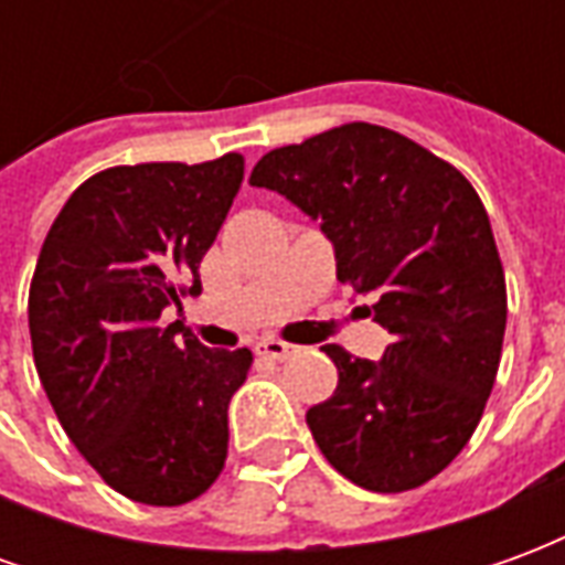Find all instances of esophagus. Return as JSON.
<instances>
[{"label":"esophagus","mask_w":565,"mask_h":565,"mask_svg":"<svg viewBox=\"0 0 565 565\" xmlns=\"http://www.w3.org/2000/svg\"><path fill=\"white\" fill-rule=\"evenodd\" d=\"M299 348L296 344H287L281 339H263L257 342V354L269 356V360H287V356H294Z\"/></svg>","instance_id":"obj_1"}]
</instances>
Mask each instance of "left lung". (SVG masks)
Here are the masks:
<instances>
[{"label":"left lung","mask_w":565,"mask_h":565,"mask_svg":"<svg viewBox=\"0 0 565 565\" xmlns=\"http://www.w3.org/2000/svg\"><path fill=\"white\" fill-rule=\"evenodd\" d=\"M250 184L320 221L339 281L393 335L379 363L323 348L339 387L306 415L320 454L375 493L426 484L472 438L502 356L505 275L475 186L375 124L269 150Z\"/></svg>","instance_id":"left-lung-1"}]
</instances>
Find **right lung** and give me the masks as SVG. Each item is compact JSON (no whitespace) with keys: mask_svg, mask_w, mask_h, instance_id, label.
I'll return each instance as SVG.
<instances>
[{"mask_svg":"<svg viewBox=\"0 0 565 565\" xmlns=\"http://www.w3.org/2000/svg\"><path fill=\"white\" fill-rule=\"evenodd\" d=\"M245 157L93 174L44 238L30 287L39 379L72 445L145 505L202 497L226 462V408L254 354L211 351L162 308L199 294Z\"/></svg>","mask_w":565,"mask_h":565,"instance_id":"right-lung-1","label":"right lung"}]
</instances>
